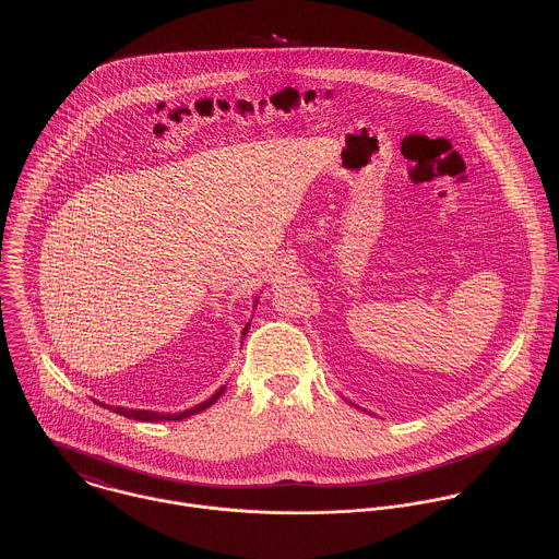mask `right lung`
Segmentation results:
<instances>
[{
  "instance_id": "add662e5",
  "label": "right lung",
  "mask_w": 559,
  "mask_h": 559,
  "mask_svg": "<svg viewBox=\"0 0 559 559\" xmlns=\"http://www.w3.org/2000/svg\"><path fill=\"white\" fill-rule=\"evenodd\" d=\"M247 329H249V324L245 326L242 335L247 333ZM224 390H226V385L219 388L217 394H213L211 399L204 400L202 404H195L193 408H187V411H180V413H155V411H140V408H124V406H109V408H114L116 413H120V415H124L129 419H140V421H180V419H185L189 415H195V413H202L204 408L215 404L217 399L224 394Z\"/></svg>"
}]
</instances>
